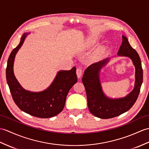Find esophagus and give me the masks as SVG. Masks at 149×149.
<instances>
[{"label":"esophagus","instance_id":"1","mask_svg":"<svg viewBox=\"0 0 149 149\" xmlns=\"http://www.w3.org/2000/svg\"><path fill=\"white\" fill-rule=\"evenodd\" d=\"M82 69L81 68H77V70H76V74H77L78 78H81V75H82Z\"/></svg>","mask_w":149,"mask_h":149}]
</instances>
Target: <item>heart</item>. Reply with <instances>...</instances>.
Segmentation results:
<instances>
[{"instance_id": "b5f03b06", "label": "heart", "mask_w": 149, "mask_h": 149, "mask_svg": "<svg viewBox=\"0 0 149 149\" xmlns=\"http://www.w3.org/2000/svg\"><path fill=\"white\" fill-rule=\"evenodd\" d=\"M95 42V40H93V39H91V40H89V41H88V45H90V44H93V42Z\"/></svg>"}]
</instances>
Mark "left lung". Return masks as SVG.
Instances as JSON below:
<instances>
[{
  "mask_svg": "<svg viewBox=\"0 0 149 149\" xmlns=\"http://www.w3.org/2000/svg\"><path fill=\"white\" fill-rule=\"evenodd\" d=\"M118 56L130 58L135 67V82L133 91L125 97L110 98L103 93L100 80V72L108 63L110 58L93 63L84 71L82 79L87 95L89 111L100 119H110L127 112L136 102L143 82V70L139 55L131 46L127 38L123 36V42Z\"/></svg>",
  "mask_w": 149,
  "mask_h": 149,
  "instance_id": "obj_1",
  "label": "left lung"
}]
</instances>
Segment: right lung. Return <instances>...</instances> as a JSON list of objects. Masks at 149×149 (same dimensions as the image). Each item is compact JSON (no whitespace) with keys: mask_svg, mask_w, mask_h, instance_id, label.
<instances>
[{"mask_svg":"<svg viewBox=\"0 0 149 149\" xmlns=\"http://www.w3.org/2000/svg\"><path fill=\"white\" fill-rule=\"evenodd\" d=\"M28 34H23L19 44L9 55L6 68L7 82L14 102L19 109L34 117L49 118L63 110L68 93L77 81L76 68L59 71L51 84L44 91L32 92L25 90L15 77L13 65L17 52Z\"/></svg>","mask_w":149,"mask_h":149,"instance_id":"1","label":"right lung"}]
</instances>
